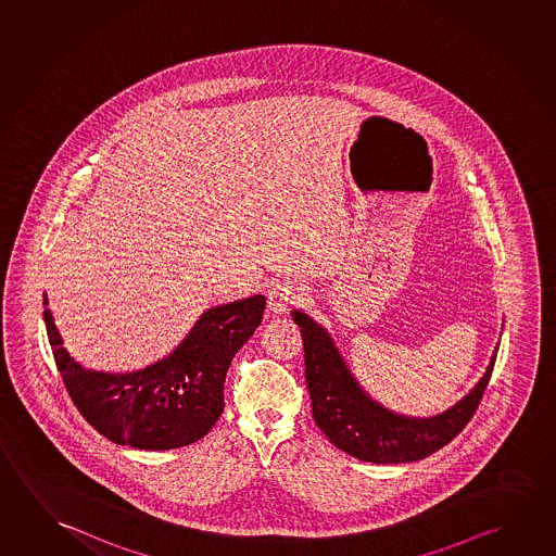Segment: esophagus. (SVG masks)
I'll return each instance as SVG.
<instances>
[{
  "label": "esophagus",
  "instance_id": "esophagus-1",
  "mask_svg": "<svg viewBox=\"0 0 556 556\" xmlns=\"http://www.w3.org/2000/svg\"><path fill=\"white\" fill-rule=\"evenodd\" d=\"M304 289L294 285V282H282L274 287L269 294H267V308L274 312L275 316L287 314L291 306H299L300 302L304 300Z\"/></svg>",
  "mask_w": 556,
  "mask_h": 556
}]
</instances>
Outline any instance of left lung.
I'll return each instance as SVG.
<instances>
[{"label":"left lung","mask_w":556,"mask_h":556,"mask_svg":"<svg viewBox=\"0 0 556 556\" xmlns=\"http://www.w3.org/2000/svg\"><path fill=\"white\" fill-rule=\"evenodd\" d=\"M304 342L306 383L317 428L342 453L374 464L428 458L466 428L489 383L496 349L476 387L448 410L429 418L404 416L374 401L342 358L331 334L308 314L292 309Z\"/></svg>","instance_id":"obj_1"}]
</instances>
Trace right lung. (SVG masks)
Here are the masks:
<instances>
[{
    "label": "right lung",
    "instance_id": "1",
    "mask_svg": "<svg viewBox=\"0 0 556 556\" xmlns=\"http://www.w3.org/2000/svg\"><path fill=\"white\" fill-rule=\"evenodd\" d=\"M43 306L53 358L86 421L112 443L169 451L197 443L222 416L227 369L262 324L265 296L205 309L167 356L125 374L80 366L63 346L46 292Z\"/></svg>",
    "mask_w": 556,
    "mask_h": 556
}]
</instances>
